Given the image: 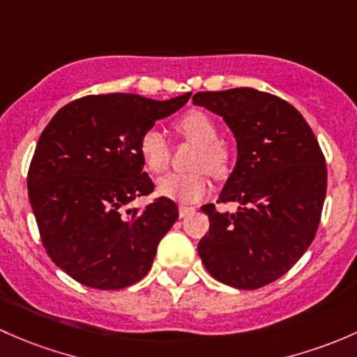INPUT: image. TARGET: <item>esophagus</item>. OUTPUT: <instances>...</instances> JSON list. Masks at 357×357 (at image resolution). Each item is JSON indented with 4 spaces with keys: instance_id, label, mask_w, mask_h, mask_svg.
I'll return each instance as SVG.
<instances>
[{
    "instance_id": "esophagus-1",
    "label": "esophagus",
    "mask_w": 357,
    "mask_h": 357,
    "mask_svg": "<svg viewBox=\"0 0 357 357\" xmlns=\"http://www.w3.org/2000/svg\"><path fill=\"white\" fill-rule=\"evenodd\" d=\"M192 211H194L192 206H178V216H180V218H185V216H189Z\"/></svg>"
}]
</instances>
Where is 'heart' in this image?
<instances>
[{"mask_svg":"<svg viewBox=\"0 0 357 357\" xmlns=\"http://www.w3.org/2000/svg\"><path fill=\"white\" fill-rule=\"evenodd\" d=\"M177 130L185 141L197 144L192 160L194 168H206L216 177L229 174L232 156L218 141V127L208 113L197 109L185 113L177 120ZM139 154L151 172L165 170L170 160V144L163 132L154 127L148 128L139 139ZM208 189V177L201 170L189 174L170 172L156 180V190L160 196L180 203H194L201 199Z\"/></svg>","mask_w":357,"mask_h":357,"instance_id":"b5f03b06","label":"heart"}]
</instances>
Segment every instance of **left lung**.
<instances>
[{
	"label": "left lung",
	"mask_w": 357,
	"mask_h": 357,
	"mask_svg": "<svg viewBox=\"0 0 357 357\" xmlns=\"http://www.w3.org/2000/svg\"><path fill=\"white\" fill-rule=\"evenodd\" d=\"M194 105L223 116L237 163L218 203L204 204L209 232L197 252L213 278L255 290L285 275L313 242L326 196V165L304 116L270 93L237 87L197 93Z\"/></svg>",
	"instance_id": "8db88e82"
}]
</instances>
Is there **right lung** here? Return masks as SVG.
I'll use <instances>...</instances> for the list:
<instances>
[{
  "label": "right lung",
  "instance_id": "1",
  "mask_svg": "<svg viewBox=\"0 0 357 357\" xmlns=\"http://www.w3.org/2000/svg\"><path fill=\"white\" fill-rule=\"evenodd\" d=\"M189 98L84 96L65 105L43 130L27 174L29 201L47 256L79 284L116 290L151 270L178 208L168 197L144 209L127 208L154 190L142 170L139 139Z\"/></svg>",
  "mask_w": 357,
  "mask_h": 357
}]
</instances>
